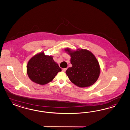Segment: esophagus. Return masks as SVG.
<instances>
[{"label": "esophagus", "mask_w": 130, "mask_h": 130, "mask_svg": "<svg viewBox=\"0 0 130 130\" xmlns=\"http://www.w3.org/2000/svg\"><path fill=\"white\" fill-rule=\"evenodd\" d=\"M67 68H65V69H62V71L63 72H65L66 70H67Z\"/></svg>", "instance_id": "obj_1"}]
</instances>
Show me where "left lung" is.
Returning a JSON list of instances; mask_svg holds the SVG:
<instances>
[{"label":"left lung","instance_id":"8db88e82","mask_svg":"<svg viewBox=\"0 0 130 130\" xmlns=\"http://www.w3.org/2000/svg\"><path fill=\"white\" fill-rule=\"evenodd\" d=\"M65 51L71 57L72 66L66 71L71 82L80 88L91 86L94 84L100 73V65L94 55L85 49L72 51L67 48Z\"/></svg>","mask_w":130,"mask_h":130}]
</instances>
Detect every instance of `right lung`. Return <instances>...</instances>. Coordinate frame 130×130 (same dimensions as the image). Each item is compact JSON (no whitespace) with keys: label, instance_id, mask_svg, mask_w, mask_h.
I'll return each mask as SVG.
<instances>
[{"label":"right lung","instance_id":"obj_1","mask_svg":"<svg viewBox=\"0 0 130 130\" xmlns=\"http://www.w3.org/2000/svg\"><path fill=\"white\" fill-rule=\"evenodd\" d=\"M61 71L53 57L40 52L32 57L28 62L27 72L34 83L45 85L51 82L57 73Z\"/></svg>","mask_w":130,"mask_h":130}]
</instances>
